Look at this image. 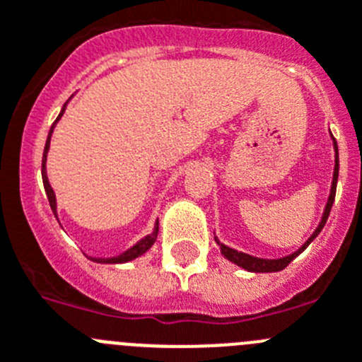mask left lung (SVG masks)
<instances>
[{"instance_id": "1", "label": "left lung", "mask_w": 362, "mask_h": 362, "mask_svg": "<svg viewBox=\"0 0 362 362\" xmlns=\"http://www.w3.org/2000/svg\"><path fill=\"white\" fill-rule=\"evenodd\" d=\"M334 148H335V169H334V180H332L330 197H328V204H327V207H325L323 220H321V223H319V226H317L315 233L312 234L310 238H308V242L305 243V245H303L301 249L296 250L294 254H291V256H286V258H279V259L254 258V256H249V254H243V252H238V250L230 249V247L221 245V243H220L221 254H223V256H226V258L229 259V262L236 263L238 267H243V269L250 270V272H278V270L285 269V267L288 265V263H291L292 259H294L296 256H298V254H301L303 250H305L308 245H310L312 240H314V238L317 236L319 233H321V229H323L325 223H327L328 214H330V209H332V204H334V200H335V187H337V177H339V153H337V142H335V141H334Z\"/></svg>"}]
</instances>
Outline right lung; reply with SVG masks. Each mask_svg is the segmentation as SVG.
<instances>
[{"label":"right lung","instance_id":"1","mask_svg":"<svg viewBox=\"0 0 362 362\" xmlns=\"http://www.w3.org/2000/svg\"><path fill=\"white\" fill-rule=\"evenodd\" d=\"M64 112V108H63ZM63 112L59 113V117L63 115ZM59 117L55 119V122L59 120ZM55 122L52 124L50 128V133H48V139H47V144H45V153H43V165H41V175H43V185H45V191H47V197H48V202H50V207L52 211H54L55 214V194H54V189L50 187V184H48V177H47V168H45V162H47V153H48V146H50V136H52V132H54V126ZM57 218V216H55ZM157 234H158V221H157V226H155V230H153L149 236L142 238L141 242L135 243V245L132 247V249H128L126 252H122L120 256H115V258H92L93 262L97 263H126V262H132V259L139 258L141 254H144L146 250L149 249V247L155 243V240H157Z\"/></svg>","mask_w":362,"mask_h":362}]
</instances>
